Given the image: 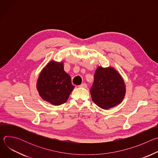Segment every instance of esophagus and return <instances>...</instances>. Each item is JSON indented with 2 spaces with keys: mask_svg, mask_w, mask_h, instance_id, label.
<instances>
[{
  "mask_svg": "<svg viewBox=\"0 0 158 158\" xmlns=\"http://www.w3.org/2000/svg\"><path fill=\"white\" fill-rule=\"evenodd\" d=\"M79 87H83V88H87V84H86L85 83H83V84H81V85H79Z\"/></svg>",
  "mask_w": 158,
  "mask_h": 158,
  "instance_id": "esophagus-1",
  "label": "esophagus"
}]
</instances>
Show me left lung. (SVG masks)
I'll use <instances>...</instances> for the list:
<instances>
[{
    "instance_id": "obj_1",
    "label": "left lung",
    "mask_w": 158,
    "mask_h": 158,
    "mask_svg": "<svg viewBox=\"0 0 158 158\" xmlns=\"http://www.w3.org/2000/svg\"><path fill=\"white\" fill-rule=\"evenodd\" d=\"M90 93L97 106L108 109L121 102L125 96L126 86L121 75L114 68L99 66Z\"/></svg>"
}]
</instances>
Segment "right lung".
<instances>
[{
  "mask_svg": "<svg viewBox=\"0 0 158 158\" xmlns=\"http://www.w3.org/2000/svg\"><path fill=\"white\" fill-rule=\"evenodd\" d=\"M74 87L70 76L64 70L63 62L54 60L42 69L37 82V91L42 99L55 106L65 103Z\"/></svg>",
  "mask_w": 158,
  "mask_h": 158,
  "instance_id": "right-lung-1",
  "label": "right lung"
}]
</instances>
